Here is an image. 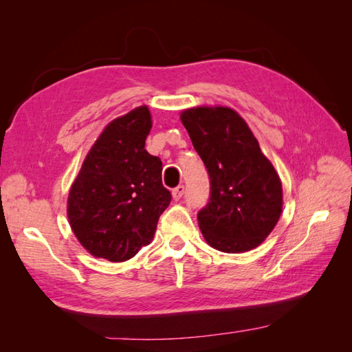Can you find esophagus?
<instances>
[{
  "instance_id": "34e87169",
  "label": "esophagus",
  "mask_w": 352,
  "mask_h": 352,
  "mask_svg": "<svg viewBox=\"0 0 352 352\" xmlns=\"http://www.w3.org/2000/svg\"><path fill=\"white\" fill-rule=\"evenodd\" d=\"M184 192H185V186H184V185H179V186H176V188L172 190L173 199H175V201H179L180 198L184 197Z\"/></svg>"
}]
</instances>
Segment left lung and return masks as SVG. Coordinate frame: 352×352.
Returning a JSON list of instances; mask_svg holds the SVG:
<instances>
[{"label":"left lung","mask_w":352,"mask_h":352,"mask_svg":"<svg viewBox=\"0 0 352 352\" xmlns=\"http://www.w3.org/2000/svg\"><path fill=\"white\" fill-rule=\"evenodd\" d=\"M210 176V199L198 211L208 245L223 252L250 251L278 223L283 195L279 175L248 124L228 107H195L180 114Z\"/></svg>","instance_id":"left-lung-1"}]
</instances>
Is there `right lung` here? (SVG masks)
Returning <instances> with one entry per match:
<instances>
[{"instance_id":"right-lung-1","label":"right lung","mask_w":352,"mask_h":352,"mask_svg":"<svg viewBox=\"0 0 352 352\" xmlns=\"http://www.w3.org/2000/svg\"><path fill=\"white\" fill-rule=\"evenodd\" d=\"M151 126L145 105L109 123L70 188V228L94 257L113 263L135 257L153 241L172 201L162 182V160L145 150Z\"/></svg>"}]
</instances>
